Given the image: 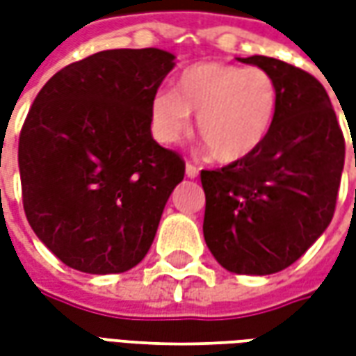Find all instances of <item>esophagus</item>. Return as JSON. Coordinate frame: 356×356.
I'll return each mask as SVG.
<instances>
[{"mask_svg": "<svg viewBox=\"0 0 356 356\" xmlns=\"http://www.w3.org/2000/svg\"><path fill=\"white\" fill-rule=\"evenodd\" d=\"M185 173H186V177H188V179L198 177V168H196V165H194V163L186 162V165H185Z\"/></svg>", "mask_w": 356, "mask_h": 356, "instance_id": "esophagus-1", "label": "esophagus"}]
</instances>
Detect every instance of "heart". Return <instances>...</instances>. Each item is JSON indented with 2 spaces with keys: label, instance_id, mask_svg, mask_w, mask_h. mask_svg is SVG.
I'll list each match as a JSON object with an SVG mask.
<instances>
[{
  "label": "heart",
  "instance_id": "1",
  "mask_svg": "<svg viewBox=\"0 0 356 356\" xmlns=\"http://www.w3.org/2000/svg\"><path fill=\"white\" fill-rule=\"evenodd\" d=\"M278 83L259 66L198 63L173 81V91H160L150 104L156 137L175 140L196 116L200 139L217 162L244 160L259 150L275 125Z\"/></svg>",
  "mask_w": 356,
  "mask_h": 356
}]
</instances>
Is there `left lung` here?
<instances>
[{
	"label": "left lung",
	"instance_id": "obj_1",
	"mask_svg": "<svg viewBox=\"0 0 356 356\" xmlns=\"http://www.w3.org/2000/svg\"><path fill=\"white\" fill-rule=\"evenodd\" d=\"M242 63L273 74L280 101L259 150L200 173L204 238L227 270L273 275L298 261L332 221L345 139L328 93L314 76L261 55Z\"/></svg>",
	"mask_w": 356,
	"mask_h": 356
}]
</instances>
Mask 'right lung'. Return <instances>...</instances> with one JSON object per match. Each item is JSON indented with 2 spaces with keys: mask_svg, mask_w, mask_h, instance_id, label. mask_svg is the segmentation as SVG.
Listing matches in <instances>:
<instances>
[{
  "mask_svg": "<svg viewBox=\"0 0 356 356\" xmlns=\"http://www.w3.org/2000/svg\"><path fill=\"white\" fill-rule=\"evenodd\" d=\"M154 49H110L65 66L35 97L19 139L22 204L35 236L89 275L129 270L152 246L183 158L150 133L175 66Z\"/></svg>",
  "mask_w": 356,
  "mask_h": 356,
  "instance_id": "add662e5",
  "label": "right lung"
}]
</instances>
